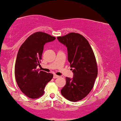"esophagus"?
<instances>
[{
    "instance_id": "34e87169",
    "label": "esophagus",
    "mask_w": 121,
    "mask_h": 121,
    "mask_svg": "<svg viewBox=\"0 0 121 121\" xmlns=\"http://www.w3.org/2000/svg\"><path fill=\"white\" fill-rule=\"evenodd\" d=\"M59 77V76H58V75H56V74H55L53 75V78H58Z\"/></svg>"
}]
</instances>
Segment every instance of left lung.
I'll return each mask as SVG.
<instances>
[{"label": "left lung", "instance_id": "1", "mask_svg": "<svg viewBox=\"0 0 121 121\" xmlns=\"http://www.w3.org/2000/svg\"><path fill=\"white\" fill-rule=\"evenodd\" d=\"M57 39L68 49V61L73 73L72 78L66 77V85L61 94L71 101L81 100L93 88L98 67L93 51L87 40L76 33H70Z\"/></svg>", "mask_w": 121, "mask_h": 121}]
</instances>
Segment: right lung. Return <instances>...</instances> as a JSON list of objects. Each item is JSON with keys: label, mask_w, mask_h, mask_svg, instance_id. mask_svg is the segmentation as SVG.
Returning a JSON list of instances; mask_svg holds the SVG:
<instances>
[{"label": "right lung", "mask_w": 121, "mask_h": 121, "mask_svg": "<svg viewBox=\"0 0 121 121\" xmlns=\"http://www.w3.org/2000/svg\"><path fill=\"white\" fill-rule=\"evenodd\" d=\"M56 38L47 33H33L22 43L17 53L15 66V78L21 91L31 99L44 94L45 86L53 75L36 69L40 65L43 46Z\"/></svg>", "instance_id": "obj_1"}]
</instances>
